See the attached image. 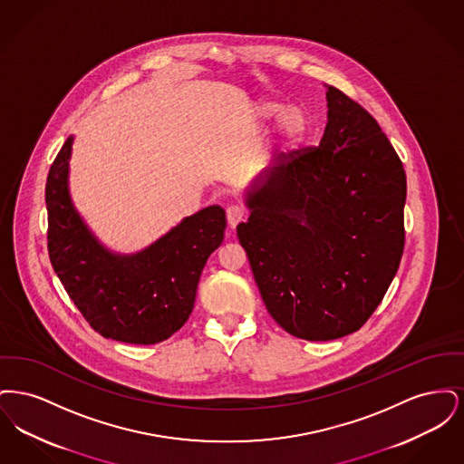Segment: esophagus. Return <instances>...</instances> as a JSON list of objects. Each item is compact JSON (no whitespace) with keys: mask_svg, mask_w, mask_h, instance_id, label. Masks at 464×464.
Listing matches in <instances>:
<instances>
[{"mask_svg":"<svg viewBox=\"0 0 464 464\" xmlns=\"http://www.w3.org/2000/svg\"><path fill=\"white\" fill-rule=\"evenodd\" d=\"M226 218H227V224L231 227H235L237 224H240L245 219V210H243L240 205H231L226 210Z\"/></svg>","mask_w":464,"mask_h":464,"instance_id":"1","label":"esophagus"}]
</instances>
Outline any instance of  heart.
<instances>
[{
    "label": "heart",
    "mask_w": 464,
    "mask_h": 464,
    "mask_svg": "<svg viewBox=\"0 0 464 464\" xmlns=\"http://www.w3.org/2000/svg\"><path fill=\"white\" fill-rule=\"evenodd\" d=\"M257 118L263 121H269L275 116L280 114L278 120V144L282 151H288L299 144L303 135L308 129V118L304 111L295 106H290L285 110L284 104L275 101H263L257 104Z\"/></svg>",
    "instance_id": "heart-1"
}]
</instances>
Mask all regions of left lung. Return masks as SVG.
<instances>
[{"label": "left lung", "mask_w": 464, "mask_h": 464, "mask_svg": "<svg viewBox=\"0 0 464 464\" xmlns=\"http://www.w3.org/2000/svg\"><path fill=\"white\" fill-rule=\"evenodd\" d=\"M327 127L246 195L237 227L266 308L288 334L332 341L382 301L403 254V165L374 118L327 89Z\"/></svg>", "instance_id": "1"}]
</instances>
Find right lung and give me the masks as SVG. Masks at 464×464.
<instances>
[{
	"instance_id": "right-lung-1",
	"label": "right lung",
	"mask_w": 464,
	"mask_h": 464,
	"mask_svg": "<svg viewBox=\"0 0 464 464\" xmlns=\"http://www.w3.org/2000/svg\"><path fill=\"white\" fill-rule=\"evenodd\" d=\"M71 146L72 135L46 177L50 263L93 331L129 344L161 343L189 318L203 266L224 240L226 214L219 205L207 207L148 248L112 254L69 197Z\"/></svg>"
}]
</instances>
